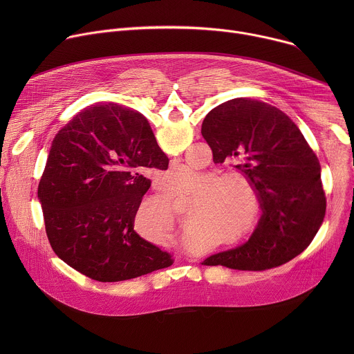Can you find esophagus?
I'll use <instances>...</instances> for the list:
<instances>
[{
  "mask_svg": "<svg viewBox=\"0 0 354 354\" xmlns=\"http://www.w3.org/2000/svg\"><path fill=\"white\" fill-rule=\"evenodd\" d=\"M206 176H207V175H206Z\"/></svg>",
  "mask_w": 354,
  "mask_h": 354,
  "instance_id": "obj_1",
  "label": "esophagus"
}]
</instances>
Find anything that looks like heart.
Wrapping results in <instances>:
<instances>
[{
  "mask_svg": "<svg viewBox=\"0 0 354 354\" xmlns=\"http://www.w3.org/2000/svg\"><path fill=\"white\" fill-rule=\"evenodd\" d=\"M201 182L203 174L190 167L172 168L162 179L165 192L172 196H183L196 190ZM246 189H249V182L242 175L231 174L223 178L217 174L209 175L206 185L197 194L196 203L187 213V230L194 236L228 228L232 218H239L243 210L242 193ZM138 218L151 228L158 241L169 239L176 232L174 212L167 200L148 198L138 212Z\"/></svg>",
  "mask_w": 354,
  "mask_h": 354,
  "instance_id": "1",
  "label": "heart"
}]
</instances>
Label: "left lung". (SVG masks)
<instances>
[{
	"label": "left lung",
	"instance_id": "left-lung-1",
	"mask_svg": "<svg viewBox=\"0 0 354 354\" xmlns=\"http://www.w3.org/2000/svg\"><path fill=\"white\" fill-rule=\"evenodd\" d=\"M201 134L214 162L231 161L249 178L263 210L246 243L203 263L262 272L307 249L324 223L326 198L319 161L297 124L266 102L236 97L209 112Z\"/></svg>",
	"mask_w": 354,
	"mask_h": 354
}]
</instances>
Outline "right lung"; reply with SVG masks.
<instances>
[{
  "label": "right lung",
  "instance_id": "right-lung-1",
  "mask_svg": "<svg viewBox=\"0 0 354 354\" xmlns=\"http://www.w3.org/2000/svg\"><path fill=\"white\" fill-rule=\"evenodd\" d=\"M168 162L142 115L116 104L75 115L53 138L37 189L55 254L105 283L171 266V255L133 225L148 171Z\"/></svg>",
  "mask_w": 354,
  "mask_h": 354
}]
</instances>
